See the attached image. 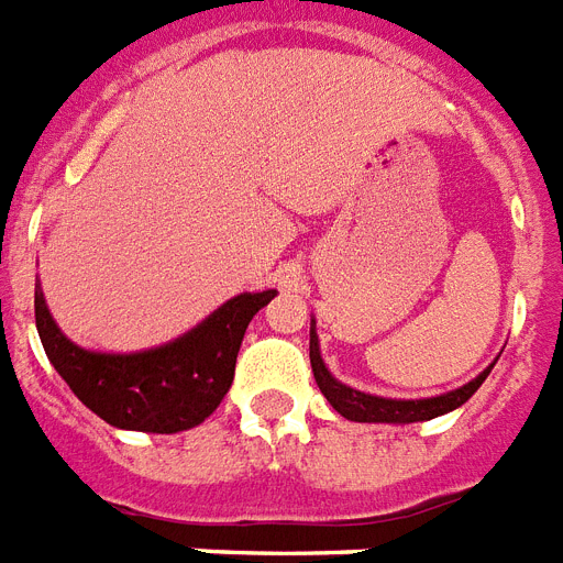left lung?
<instances>
[{"instance_id":"left-lung-1","label":"left lung","mask_w":563,"mask_h":563,"mask_svg":"<svg viewBox=\"0 0 563 563\" xmlns=\"http://www.w3.org/2000/svg\"><path fill=\"white\" fill-rule=\"evenodd\" d=\"M309 361H312L314 382L327 396V401L338 413L350 419V422H385V424H410V422H428L442 413H451L460 405L472 399L479 385L486 382L488 373L495 364H488L477 378H472L468 385L456 387V390L440 393V396H428V399H385V396H373V393L355 390V387L338 382L321 358V341L314 332V318L309 327Z\"/></svg>"}]
</instances>
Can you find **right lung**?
<instances>
[{"mask_svg": "<svg viewBox=\"0 0 563 563\" xmlns=\"http://www.w3.org/2000/svg\"><path fill=\"white\" fill-rule=\"evenodd\" d=\"M274 295V289L242 291L185 335L139 353H100L75 344L54 323L40 283L34 314L45 355L91 413L121 431L178 433L202 424L225 399L242 335Z\"/></svg>", "mask_w": 563, "mask_h": 563, "instance_id": "right-lung-1", "label": "right lung"}]
</instances>
